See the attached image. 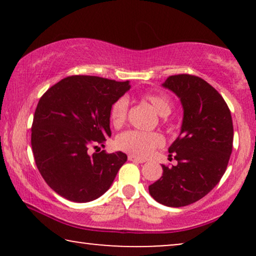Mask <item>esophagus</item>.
<instances>
[{
	"label": "esophagus",
	"instance_id": "obj_1",
	"mask_svg": "<svg viewBox=\"0 0 256 256\" xmlns=\"http://www.w3.org/2000/svg\"><path fill=\"white\" fill-rule=\"evenodd\" d=\"M128 160H132V162H136V163H144V162H146V160L138 158V157L132 156V155H129V156H128Z\"/></svg>",
	"mask_w": 256,
	"mask_h": 256
}]
</instances>
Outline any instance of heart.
Segmentation results:
<instances>
[{"instance_id":"heart-1","label":"heart","mask_w":256,"mask_h":256,"mask_svg":"<svg viewBox=\"0 0 256 256\" xmlns=\"http://www.w3.org/2000/svg\"><path fill=\"white\" fill-rule=\"evenodd\" d=\"M143 99L152 104L154 110L160 116H168L172 110V104L169 98L164 94L146 93ZM128 98L121 96L112 104L110 118L114 127H120L127 120L128 115ZM116 146L118 149L129 152L136 157H148L152 150L163 144V138L156 132H146L138 130H128L116 138Z\"/></svg>"}]
</instances>
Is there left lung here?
Here are the masks:
<instances>
[{
    "label": "left lung",
    "mask_w": 256,
    "mask_h": 256,
    "mask_svg": "<svg viewBox=\"0 0 256 256\" xmlns=\"http://www.w3.org/2000/svg\"><path fill=\"white\" fill-rule=\"evenodd\" d=\"M162 86L180 98L183 122L169 146L177 166H162L163 176L149 185V194L160 204L182 208L205 197L222 180L232 154L233 122L222 96L199 76H171Z\"/></svg>",
    "instance_id": "obj_1"
}]
</instances>
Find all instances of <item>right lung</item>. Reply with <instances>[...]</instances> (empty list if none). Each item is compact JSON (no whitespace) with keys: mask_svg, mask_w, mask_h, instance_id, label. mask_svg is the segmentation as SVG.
<instances>
[{"mask_svg":"<svg viewBox=\"0 0 256 256\" xmlns=\"http://www.w3.org/2000/svg\"><path fill=\"white\" fill-rule=\"evenodd\" d=\"M129 90V82L72 76L50 87L40 99L31 146L42 177L59 196L87 202L110 188L127 155L104 150L90 154V146H104L110 138V107Z\"/></svg>","mask_w":256,"mask_h":256,"instance_id":"1","label":"right lung"}]
</instances>
